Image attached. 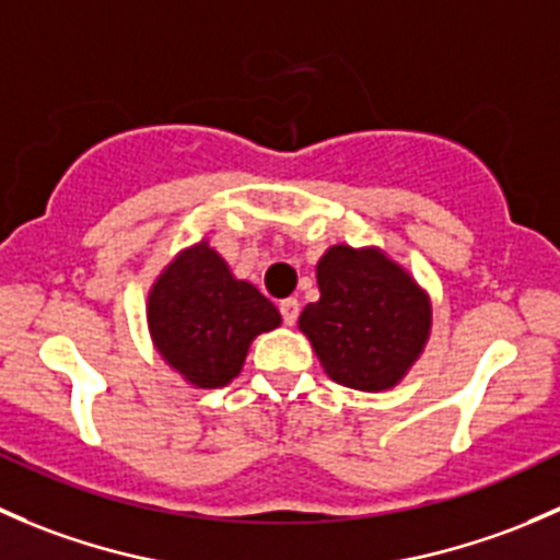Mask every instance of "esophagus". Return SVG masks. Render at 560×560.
Segmentation results:
<instances>
[{"label":"esophagus","instance_id":"esophagus-1","mask_svg":"<svg viewBox=\"0 0 560 560\" xmlns=\"http://www.w3.org/2000/svg\"><path fill=\"white\" fill-rule=\"evenodd\" d=\"M279 312H281V319H284V325H295L298 312H301V303H298L295 298H287V301L279 303Z\"/></svg>","mask_w":560,"mask_h":560}]
</instances>
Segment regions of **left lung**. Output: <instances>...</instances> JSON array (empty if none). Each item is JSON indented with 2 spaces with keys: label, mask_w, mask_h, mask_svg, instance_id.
Returning a JSON list of instances; mask_svg holds the SVG:
<instances>
[{
  "label": "left lung",
  "mask_w": 560,
  "mask_h": 560,
  "mask_svg": "<svg viewBox=\"0 0 560 560\" xmlns=\"http://www.w3.org/2000/svg\"><path fill=\"white\" fill-rule=\"evenodd\" d=\"M319 301L301 314L332 382L365 393L398 385L431 336L425 290L382 248L330 246L316 262Z\"/></svg>",
  "instance_id": "1"
}]
</instances>
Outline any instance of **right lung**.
Instances as JSON below:
<instances>
[{
  "mask_svg": "<svg viewBox=\"0 0 560 560\" xmlns=\"http://www.w3.org/2000/svg\"><path fill=\"white\" fill-rule=\"evenodd\" d=\"M149 330L156 352L189 385L217 389L244 369L248 343L281 325V314L200 241L184 248L149 292Z\"/></svg>",
  "mask_w": 560,
  "mask_h": 560,
  "instance_id": "1",
  "label": "right lung"
}]
</instances>
